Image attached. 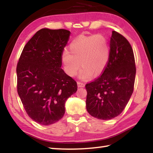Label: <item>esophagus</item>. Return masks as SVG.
<instances>
[{"label":"esophagus","instance_id":"1","mask_svg":"<svg viewBox=\"0 0 153 153\" xmlns=\"http://www.w3.org/2000/svg\"><path fill=\"white\" fill-rule=\"evenodd\" d=\"M77 86H78L79 88H83L85 86V84H84V83H82L80 82H77Z\"/></svg>","mask_w":153,"mask_h":153}]
</instances>
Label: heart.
<instances>
[{
	"instance_id": "heart-1",
	"label": "heart",
	"mask_w": 153,
	"mask_h": 153,
	"mask_svg": "<svg viewBox=\"0 0 153 153\" xmlns=\"http://www.w3.org/2000/svg\"><path fill=\"white\" fill-rule=\"evenodd\" d=\"M69 51H64L61 55L64 70L69 76L74 77L81 64L79 77L82 79H89L92 74H102L110 58L109 42L100 34L79 36L70 44Z\"/></svg>"
}]
</instances>
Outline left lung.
Here are the masks:
<instances>
[{
    "label": "left lung",
    "mask_w": 153,
    "mask_h": 153,
    "mask_svg": "<svg viewBox=\"0 0 153 153\" xmlns=\"http://www.w3.org/2000/svg\"><path fill=\"white\" fill-rule=\"evenodd\" d=\"M136 71L130 44L113 31L107 66L101 76L86 85V109L90 115L108 120L121 114L133 93Z\"/></svg>",
    "instance_id": "1"
}]
</instances>
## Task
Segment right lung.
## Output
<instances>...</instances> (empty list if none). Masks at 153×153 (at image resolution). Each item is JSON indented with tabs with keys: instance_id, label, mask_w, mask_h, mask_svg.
Listing matches in <instances>:
<instances>
[{
	"instance_id": "obj_1",
	"label": "right lung",
	"mask_w": 153,
	"mask_h": 153,
	"mask_svg": "<svg viewBox=\"0 0 153 153\" xmlns=\"http://www.w3.org/2000/svg\"><path fill=\"white\" fill-rule=\"evenodd\" d=\"M71 32L43 28L24 46L17 66V92L36 123L48 126L63 117L77 83L61 69V55Z\"/></svg>"
}]
</instances>
